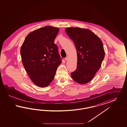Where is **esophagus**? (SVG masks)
I'll return each mask as SVG.
<instances>
[{"label": "esophagus", "instance_id": "34e87169", "mask_svg": "<svg viewBox=\"0 0 127 127\" xmlns=\"http://www.w3.org/2000/svg\"><path fill=\"white\" fill-rule=\"evenodd\" d=\"M68 56H66V57L65 58V60L66 61H67V60H68Z\"/></svg>", "mask_w": 127, "mask_h": 127}]
</instances>
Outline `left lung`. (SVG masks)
I'll use <instances>...</instances> for the list:
<instances>
[{"label": "left lung", "instance_id": "1", "mask_svg": "<svg viewBox=\"0 0 127 127\" xmlns=\"http://www.w3.org/2000/svg\"><path fill=\"white\" fill-rule=\"evenodd\" d=\"M65 31L77 51V69L71 73V77L78 83H87L92 80L103 61L105 52L102 42L87 29L69 27Z\"/></svg>", "mask_w": 127, "mask_h": 127}]
</instances>
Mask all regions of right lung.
<instances>
[{
    "label": "right lung",
    "instance_id": "right-lung-1",
    "mask_svg": "<svg viewBox=\"0 0 127 127\" xmlns=\"http://www.w3.org/2000/svg\"><path fill=\"white\" fill-rule=\"evenodd\" d=\"M58 28L47 26L29 33L20 49L23 65L31 80L39 87L53 80L62 59L54 39Z\"/></svg>",
    "mask_w": 127,
    "mask_h": 127
}]
</instances>
